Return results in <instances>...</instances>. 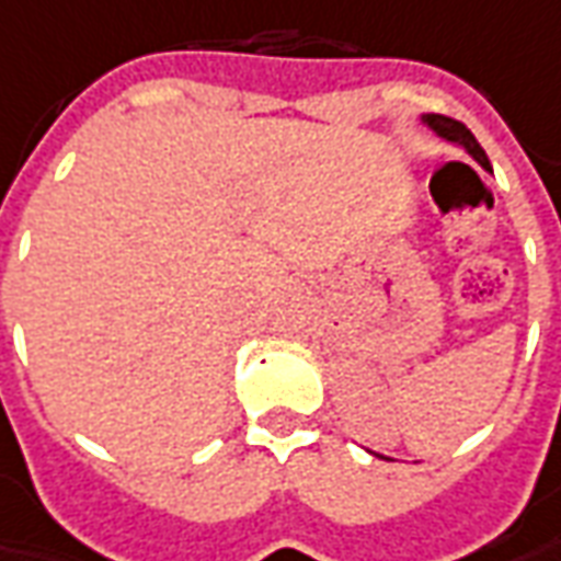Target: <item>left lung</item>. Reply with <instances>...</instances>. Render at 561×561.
Returning a JSON list of instances; mask_svg holds the SVG:
<instances>
[{"mask_svg":"<svg viewBox=\"0 0 561 561\" xmlns=\"http://www.w3.org/2000/svg\"><path fill=\"white\" fill-rule=\"evenodd\" d=\"M422 122L428 124L431 130L437 133L439 139H446V142L458 145V148H463V151L470 153L472 160L479 165H484V169H491V160H488V153H484V148H481L479 142H476V136H472L467 127L460 122H455V118H446V115H425Z\"/></svg>","mask_w":561,"mask_h":561,"instance_id":"8db88e82","label":"left lung"}]
</instances>
